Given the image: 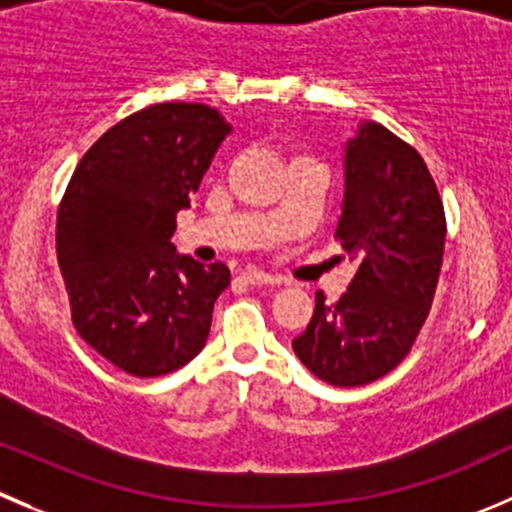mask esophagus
Returning a JSON list of instances; mask_svg holds the SVG:
<instances>
[{
  "mask_svg": "<svg viewBox=\"0 0 512 512\" xmlns=\"http://www.w3.org/2000/svg\"><path fill=\"white\" fill-rule=\"evenodd\" d=\"M242 277H245V282H250V285H280V277L272 275V272L257 270V267L245 270L242 272Z\"/></svg>",
  "mask_w": 512,
  "mask_h": 512,
  "instance_id": "1",
  "label": "esophagus"
}]
</instances>
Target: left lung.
<instances>
[{"label":"left lung","mask_w":512,"mask_h":512,"mask_svg":"<svg viewBox=\"0 0 512 512\" xmlns=\"http://www.w3.org/2000/svg\"><path fill=\"white\" fill-rule=\"evenodd\" d=\"M445 210L415 147L382 124H360L345 147V200L335 237L355 277L335 305L315 295L292 340L302 365L337 388L388 375L428 320L445 250Z\"/></svg>","instance_id":"left-lung-1"}]
</instances>
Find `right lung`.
<instances>
[{
  "label": "right lung",
  "mask_w": 512,
  "mask_h": 512,
  "mask_svg": "<svg viewBox=\"0 0 512 512\" xmlns=\"http://www.w3.org/2000/svg\"><path fill=\"white\" fill-rule=\"evenodd\" d=\"M227 132L207 104H150L84 152L59 202L57 262L72 325L127 375L180 370L210 335L230 270L177 255L170 240Z\"/></svg>",
  "instance_id": "1"
}]
</instances>
